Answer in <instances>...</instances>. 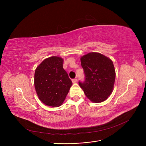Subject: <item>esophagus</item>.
<instances>
[{
	"instance_id": "obj_1",
	"label": "esophagus",
	"mask_w": 146,
	"mask_h": 146,
	"mask_svg": "<svg viewBox=\"0 0 146 146\" xmlns=\"http://www.w3.org/2000/svg\"><path fill=\"white\" fill-rule=\"evenodd\" d=\"M77 81H78V79H76V78L72 79V82H73V83H76V82H77Z\"/></svg>"
}]
</instances>
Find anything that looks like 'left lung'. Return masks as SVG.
Wrapping results in <instances>:
<instances>
[{
	"instance_id": "8db88e82",
	"label": "left lung",
	"mask_w": 146,
	"mask_h": 146,
	"mask_svg": "<svg viewBox=\"0 0 146 146\" xmlns=\"http://www.w3.org/2000/svg\"><path fill=\"white\" fill-rule=\"evenodd\" d=\"M80 61L85 79L79 82V86L92 102L105 101L111 94L115 80L112 61L102 54L90 52L82 56Z\"/></svg>"
}]
</instances>
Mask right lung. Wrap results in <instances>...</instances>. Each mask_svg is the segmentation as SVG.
<instances>
[{
    "mask_svg": "<svg viewBox=\"0 0 146 146\" xmlns=\"http://www.w3.org/2000/svg\"><path fill=\"white\" fill-rule=\"evenodd\" d=\"M63 64V58L52 56L45 59L36 68L35 88L40 100L45 105H61L72 85Z\"/></svg>",
    "mask_w": 146,
    "mask_h": 146,
    "instance_id": "right-lung-1",
    "label": "right lung"
}]
</instances>
